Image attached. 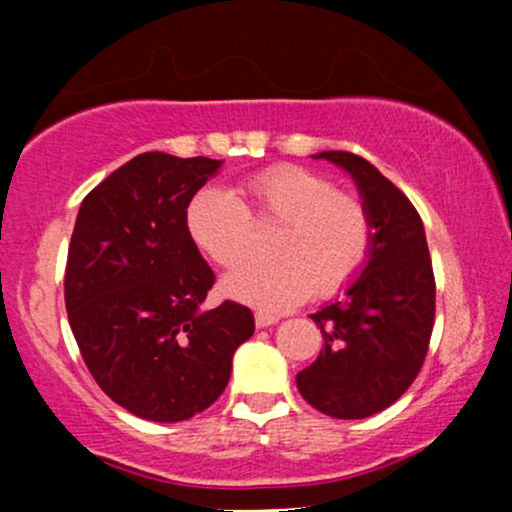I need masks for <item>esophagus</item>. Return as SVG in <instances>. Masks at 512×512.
Listing matches in <instances>:
<instances>
[{
	"mask_svg": "<svg viewBox=\"0 0 512 512\" xmlns=\"http://www.w3.org/2000/svg\"><path fill=\"white\" fill-rule=\"evenodd\" d=\"M276 320H279V317L272 315V313H262V310H257V313H255V325L257 327H272Z\"/></svg>",
	"mask_w": 512,
	"mask_h": 512,
	"instance_id": "1",
	"label": "esophagus"
}]
</instances>
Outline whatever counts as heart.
<instances>
[{"instance_id": "1", "label": "heart", "mask_w": 512, "mask_h": 512, "mask_svg": "<svg viewBox=\"0 0 512 512\" xmlns=\"http://www.w3.org/2000/svg\"><path fill=\"white\" fill-rule=\"evenodd\" d=\"M202 187L187 204V231L204 255L236 267L250 252L255 218L279 223L274 260H250L223 279L226 296L260 310H284L317 291L330 298L358 279L373 250V219L361 197L317 170L279 163L238 187Z\"/></svg>"}]
</instances>
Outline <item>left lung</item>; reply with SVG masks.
<instances>
[{
    "instance_id": "obj_1",
    "label": "left lung",
    "mask_w": 512,
    "mask_h": 512,
    "mask_svg": "<svg viewBox=\"0 0 512 512\" xmlns=\"http://www.w3.org/2000/svg\"><path fill=\"white\" fill-rule=\"evenodd\" d=\"M356 180L373 219V250L346 298L317 310L322 346L296 375L308 404L334 419H366L395 404L419 375L436 320V279L419 211L366 158L322 151Z\"/></svg>"
}]
</instances>
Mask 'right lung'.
Instances as JSON below:
<instances>
[{"instance_id":"right-lung-1","label":"right lung","mask_w":512,"mask_h":512,"mask_svg":"<svg viewBox=\"0 0 512 512\" xmlns=\"http://www.w3.org/2000/svg\"><path fill=\"white\" fill-rule=\"evenodd\" d=\"M219 168L207 156H134L84 197L69 243L64 303L86 368L115 404L158 424L211 407L255 332L245 305L202 310L216 276L187 204Z\"/></svg>"}]
</instances>
